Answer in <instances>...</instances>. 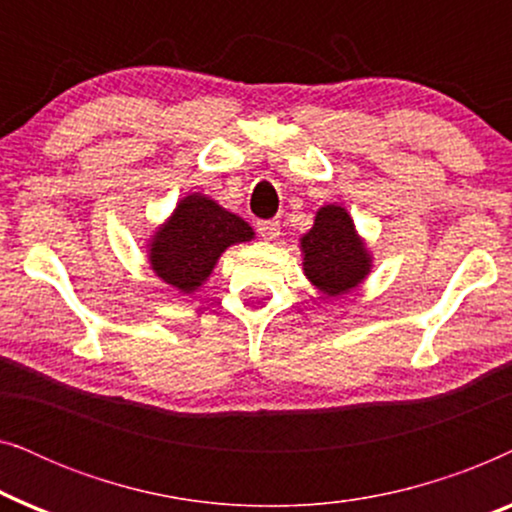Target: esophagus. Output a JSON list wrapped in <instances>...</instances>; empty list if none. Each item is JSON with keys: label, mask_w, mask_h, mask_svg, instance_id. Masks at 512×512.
Masks as SVG:
<instances>
[{"label": "esophagus", "mask_w": 512, "mask_h": 512, "mask_svg": "<svg viewBox=\"0 0 512 512\" xmlns=\"http://www.w3.org/2000/svg\"><path fill=\"white\" fill-rule=\"evenodd\" d=\"M258 235L263 237V240H277L279 237V221L277 219H270V221H258Z\"/></svg>", "instance_id": "1"}]
</instances>
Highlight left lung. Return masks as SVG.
<instances>
[{
  "mask_svg": "<svg viewBox=\"0 0 512 512\" xmlns=\"http://www.w3.org/2000/svg\"><path fill=\"white\" fill-rule=\"evenodd\" d=\"M303 272L326 298L356 289L373 270V254L356 233L352 216L342 205H324L312 228L300 237Z\"/></svg>",
  "mask_w": 512,
  "mask_h": 512,
  "instance_id": "1",
  "label": "left lung"
}]
</instances>
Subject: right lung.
Masks as SVG:
<instances>
[{
    "label": "right lung",
    "instance_id": "obj_1",
    "mask_svg": "<svg viewBox=\"0 0 512 512\" xmlns=\"http://www.w3.org/2000/svg\"><path fill=\"white\" fill-rule=\"evenodd\" d=\"M254 235L242 216L223 209L209 195L191 193L149 237L146 254L156 277L188 296L207 282L223 251L251 242Z\"/></svg>",
    "mask_w": 512,
    "mask_h": 512
}]
</instances>
